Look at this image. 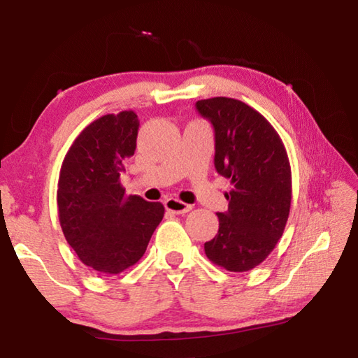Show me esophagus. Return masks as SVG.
Segmentation results:
<instances>
[{
    "label": "esophagus",
    "instance_id": "1",
    "mask_svg": "<svg viewBox=\"0 0 358 358\" xmlns=\"http://www.w3.org/2000/svg\"><path fill=\"white\" fill-rule=\"evenodd\" d=\"M164 207L167 211H171V213H175V215H185L192 208L191 205H187V203L181 202V201H178V199H173V197L164 201Z\"/></svg>",
    "mask_w": 358,
    "mask_h": 358
}]
</instances>
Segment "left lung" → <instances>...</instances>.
<instances>
[{"mask_svg":"<svg viewBox=\"0 0 358 358\" xmlns=\"http://www.w3.org/2000/svg\"><path fill=\"white\" fill-rule=\"evenodd\" d=\"M196 108L215 129L216 172L234 185L205 254L229 271H248L268 257L286 227L292 199L286 148L273 126L238 99H202Z\"/></svg>","mask_w":358,"mask_h":358,"instance_id":"1","label":"left lung"}]
</instances>
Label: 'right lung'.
I'll use <instances>...</instances> for the list:
<instances>
[{"mask_svg":"<svg viewBox=\"0 0 358 358\" xmlns=\"http://www.w3.org/2000/svg\"><path fill=\"white\" fill-rule=\"evenodd\" d=\"M137 131L132 110L94 120L71 145L59 171L57 203L63 234L78 259L99 273L117 275L134 265L164 216L162 203L126 197L121 186Z\"/></svg>","mask_w":358,"mask_h":358,"instance_id":"right-lung-1","label":"right lung"}]
</instances>
